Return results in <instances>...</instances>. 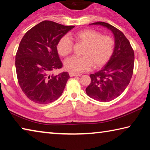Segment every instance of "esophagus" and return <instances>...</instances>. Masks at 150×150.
Returning a JSON list of instances; mask_svg holds the SVG:
<instances>
[{"label": "esophagus", "mask_w": 150, "mask_h": 150, "mask_svg": "<svg viewBox=\"0 0 150 150\" xmlns=\"http://www.w3.org/2000/svg\"><path fill=\"white\" fill-rule=\"evenodd\" d=\"M81 73H73L70 72L69 73V76L70 77H75V76H81Z\"/></svg>", "instance_id": "obj_1"}]
</instances>
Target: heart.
<instances>
[{"mask_svg": "<svg viewBox=\"0 0 150 150\" xmlns=\"http://www.w3.org/2000/svg\"><path fill=\"white\" fill-rule=\"evenodd\" d=\"M69 37L61 38L57 44L58 54L62 56L69 55L73 50V43L84 44L82 56H73L65 61V67L68 71L79 73L89 70L91 67L98 68L105 65L112 55L115 41L110 36L102 35L93 29H85L69 34Z\"/></svg>", "mask_w": 150, "mask_h": 150, "instance_id": "obj_1", "label": "heart"}]
</instances>
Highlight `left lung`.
I'll return each mask as SVG.
<instances>
[{"label":"left lung","instance_id":"8db88e82","mask_svg":"<svg viewBox=\"0 0 150 150\" xmlns=\"http://www.w3.org/2000/svg\"><path fill=\"white\" fill-rule=\"evenodd\" d=\"M100 25L110 30L115 37V48L110 60L98 72L91 74V82L86 88L88 96L100 102H108L120 96L131 80L134 65V53L130 42L120 30L103 22Z\"/></svg>","mask_w":150,"mask_h":150}]
</instances>
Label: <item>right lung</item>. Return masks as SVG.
Returning <instances> with one entry per match:
<instances>
[{
  "instance_id": "obj_1",
  "label": "right lung",
  "mask_w": 150,
  "mask_h": 150,
  "mask_svg": "<svg viewBox=\"0 0 150 150\" xmlns=\"http://www.w3.org/2000/svg\"><path fill=\"white\" fill-rule=\"evenodd\" d=\"M74 27L44 20L22 38L15 60L17 78L22 91L33 102L45 105L62 95L69 73H50L62 67L57 44Z\"/></svg>"
}]
</instances>
